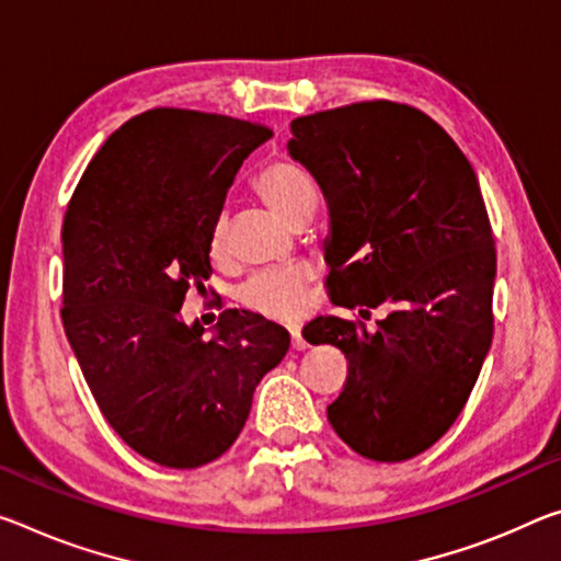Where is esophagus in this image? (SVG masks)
Listing matches in <instances>:
<instances>
[{"label": "esophagus", "instance_id": "obj_1", "mask_svg": "<svg viewBox=\"0 0 561 561\" xmlns=\"http://www.w3.org/2000/svg\"><path fill=\"white\" fill-rule=\"evenodd\" d=\"M289 334H291V346H295L297 352L307 350V342H305V336H301V329L299 327H291Z\"/></svg>", "mask_w": 561, "mask_h": 561}]
</instances>
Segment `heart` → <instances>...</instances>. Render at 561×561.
I'll return each instance as SVG.
<instances>
[{
    "instance_id": "obj_1",
    "label": "heart",
    "mask_w": 561,
    "mask_h": 561,
    "mask_svg": "<svg viewBox=\"0 0 561 561\" xmlns=\"http://www.w3.org/2000/svg\"><path fill=\"white\" fill-rule=\"evenodd\" d=\"M254 192L266 207L295 225L307 211L312 215L317 190L305 169L287 162V159H274L266 162L254 176ZM209 254L215 260L227 256V217L219 215L211 221L209 229ZM312 270L307 264L279 266V270H266L249 277L237 291L239 305L249 312L270 317V319H295L307 307L309 284H312Z\"/></svg>"
}]
</instances>
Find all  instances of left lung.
Instances as JSON below:
<instances>
[{
  "mask_svg": "<svg viewBox=\"0 0 561 561\" xmlns=\"http://www.w3.org/2000/svg\"><path fill=\"white\" fill-rule=\"evenodd\" d=\"M287 149L329 207V297L364 319L387 309L375 327L317 317L301 332L350 362L329 424L362 457L412 459L455 424L492 346L496 252L474 169L432 117L387 100L297 117Z\"/></svg>",
  "mask_w": 561,
  "mask_h": 561,
  "instance_id": "1",
  "label": "left lung"
}]
</instances>
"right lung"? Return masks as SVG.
<instances>
[{
    "instance_id": "right-lung-1",
    "label": "right lung",
    "mask_w": 561,
    "mask_h": 561,
    "mask_svg": "<svg viewBox=\"0 0 561 561\" xmlns=\"http://www.w3.org/2000/svg\"><path fill=\"white\" fill-rule=\"evenodd\" d=\"M262 124L159 106L104 141L69 202L61 322L104 420L137 455L194 469L232 447L289 332L227 309L211 340L180 319L209 279V229Z\"/></svg>"
}]
</instances>
